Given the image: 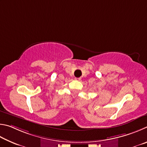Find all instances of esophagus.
Instances as JSON below:
<instances>
[{
    "instance_id": "34e87169",
    "label": "esophagus",
    "mask_w": 147,
    "mask_h": 147,
    "mask_svg": "<svg viewBox=\"0 0 147 147\" xmlns=\"http://www.w3.org/2000/svg\"><path fill=\"white\" fill-rule=\"evenodd\" d=\"M76 80H78V81H80V80H81V78H76Z\"/></svg>"
}]
</instances>
